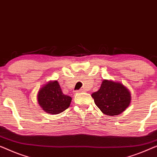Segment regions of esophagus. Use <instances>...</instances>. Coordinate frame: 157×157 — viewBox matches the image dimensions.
I'll use <instances>...</instances> for the list:
<instances>
[{
  "label": "esophagus",
  "instance_id": "esophagus-1",
  "mask_svg": "<svg viewBox=\"0 0 157 157\" xmlns=\"http://www.w3.org/2000/svg\"><path fill=\"white\" fill-rule=\"evenodd\" d=\"M78 93H81V92H83V89H80L79 90H78V91H77Z\"/></svg>",
  "mask_w": 157,
  "mask_h": 157
}]
</instances>
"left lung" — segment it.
Masks as SVG:
<instances>
[{"label":"left lung","instance_id":"8db88e82","mask_svg":"<svg viewBox=\"0 0 157 157\" xmlns=\"http://www.w3.org/2000/svg\"><path fill=\"white\" fill-rule=\"evenodd\" d=\"M91 96L101 112L110 116L123 113L132 100L130 92L125 86L107 79H103L99 90L93 93Z\"/></svg>","mask_w":157,"mask_h":157}]
</instances>
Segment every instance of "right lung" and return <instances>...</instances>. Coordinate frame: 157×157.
Here are the masks:
<instances>
[{
	"mask_svg": "<svg viewBox=\"0 0 157 157\" xmlns=\"http://www.w3.org/2000/svg\"><path fill=\"white\" fill-rule=\"evenodd\" d=\"M37 102L41 108L49 114L56 115L70 106L71 97L63 94L57 81H50L43 85L37 95Z\"/></svg>",
	"mask_w": 157,
	"mask_h": 157,
	"instance_id": "add662e5",
	"label": "right lung"
}]
</instances>
